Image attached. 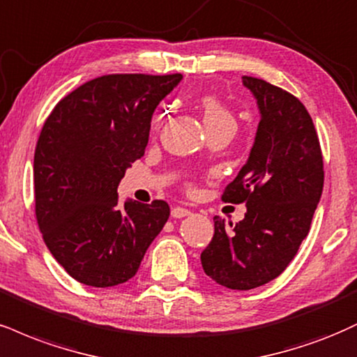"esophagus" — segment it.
<instances>
[{
	"label": "esophagus",
	"mask_w": 357,
	"mask_h": 357,
	"mask_svg": "<svg viewBox=\"0 0 357 357\" xmlns=\"http://www.w3.org/2000/svg\"><path fill=\"white\" fill-rule=\"evenodd\" d=\"M190 214H191L190 209L183 208V206H174V208L171 209V216L176 218V220H181V218L190 216Z\"/></svg>",
	"instance_id": "esophagus-1"
}]
</instances>
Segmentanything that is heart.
Masks as SVG:
<instances>
[{"label":"heart","mask_w":357,"mask_h":357,"mask_svg":"<svg viewBox=\"0 0 357 357\" xmlns=\"http://www.w3.org/2000/svg\"><path fill=\"white\" fill-rule=\"evenodd\" d=\"M201 109H203V119L206 128L213 126H236L234 116L222 102L214 96H204L201 100Z\"/></svg>","instance_id":"obj_1"}]
</instances>
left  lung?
Listing matches in <instances>:
<instances>
[{
  "label": "left lung",
  "instance_id": "8db88e82",
  "mask_svg": "<svg viewBox=\"0 0 357 357\" xmlns=\"http://www.w3.org/2000/svg\"><path fill=\"white\" fill-rule=\"evenodd\" d=\"M259 124L246 165L222 201L246 203L244 220L214 216V236L201 252L204 273L229 289H255L294 259L311 227L324 184L314 124L298 98L264 79L243 76Z\"/></svg>",
  "mask_w": 357,
  "mask_h": 357
}]
</instances>
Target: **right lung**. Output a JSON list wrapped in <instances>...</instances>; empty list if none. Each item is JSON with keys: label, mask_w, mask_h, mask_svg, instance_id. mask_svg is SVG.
Wrapping results in <instances>:
<instances>
[{"label": "right lung", "mask_w": 357, "mask_h": 357, "mask_svg": "<svg viewBox=\"0 0 357 357\" xmlns=\"http://www.w3.org/2000/svg\"><path fill=\"white\" fill-rule=\"evenodd\" d=\"M183 75H108L64 96L34 151L36 220L64 271L93 287L126 282L169 218L165 201L118 199L144 154L158 105Z\"/></svg>", "instance_id": "1"}]
</instances>
